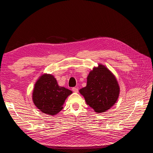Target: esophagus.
I'll return each instance as SVG.
<instances>
[{
	"instance_id": "esophagus-1",
	"label": "esophagus",
	"mask_w": 153,
	"mask_h": 153,
	"mask_svg": "<svg viewBox=\"0 0 153 153\" xmlns=\"http://www.w3.org/2000/svg\"><path fill=\"white\" fill-rule=\"evenodd\" d=\"M72 91L74 92H78V88H76V87H73V89H72Z\"/></svg>"
}]
</instances>
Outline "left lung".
I'll use <instances>...</instances> for the list:
<instances>
[{"instance_id": "8db88e82", "label": "left lung", "mask_w": 153, "mask_h": 153, "mask_svg": "<svg viewBox=\"0 0 153 153\" xmlns=\"http://www.w3.org/2000/svg\"><path fill=\"white\" fill-rule=\"evenodd\" d=\"M86 103L97 113L109 110L118 100L120 87L116 77L103 64L94 67L87 77V85L79 90Z\"/></svg>"}]
</instances>
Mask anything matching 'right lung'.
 I'll use <instances>...</instances> for the list:
<instances>
[{
  "label": "right lung",
  "mask_w": 153,
  "mask_h": 153,
  "mask_svg": "<svg viewBox=\"0 0 153 153\" xmlns=\"http://www.w3.org/2000/svg\"><path fill=\"white\" fill-rule=\"evenodd\" d=\"M72 92L59 86L53 75L44 73L36 82L32 98L41 112L53 116L62 110L65 100Z\"/></svg>",
  "instance_id": "obj_1"
}]
</instances>
